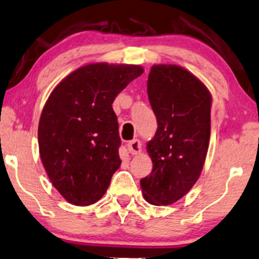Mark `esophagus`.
Listing matches in <instances>:
<instances>
[{
    "label": "esophagus",
    "mask_w": 259,
    "mask_h": 259,
    "mask_svg": "<svg viewBox=\"0 0 259 259\" xmlns=\"http://www.w3.org/2000/svg\"><path fill=\"white\" fill-rule=\"evenodd\" d=\"M127 149H129V153L132 155H136V154L141 153L142 150V145H141L140 140H133L127 143Z\"/></svg>",
    "instance_id": "obj_1"
}]
</instances>
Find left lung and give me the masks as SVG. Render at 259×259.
I'll list each match as a JSON object with an SVG mask.
<instances>
[{"instance_id": "8db88e82", "label": "left lung", "mask_w": 259, "mask_h": 259, "mask_svg": "<svg viewBox=\"0 0 259 259\" xmlns=\"http://www.w3.org/2000/svg\"><path fill=\"white\" fill-rule=\"evenodd\" d=\"M147 92L158 129L147 143L153 169L141 179V189L150 204L167 205L188 194L201 176L210 139L211 94L175 64L153 65Z\"/></svg>"}]
</instances>
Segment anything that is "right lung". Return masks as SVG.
<instances>
[{"instance_id": "1", "label": "right lung", "mask_w": 259, "mask_h": 259, "mask_svg": "<svg viewBox=\"0 0 259 259\" xmlns=\"http://www.w3.org/2000/svg\"><path fill=\"white\" fill-rule=\"evenodd\" d=\"M143 71L136 64H87L64 77L48 98L39 119V154L52 185L71 204L99 201L119 168L112 103Z\"/></svg>"}]
</instances>
